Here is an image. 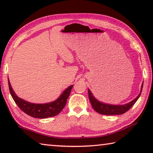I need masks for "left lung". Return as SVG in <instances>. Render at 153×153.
Instances as JSON below:
<instances>
[{"mask_svg":"<svg viewBox=\"0 0 153 153\" xmlns=\"http://www.w3.org/2000/svg\"><path fill=\"white\" fill-rule=\"evenodd\" d=\"M142 88H143V82H142L140 92L134 98L133 100L129 103H127L125 105H110L107 103L102 102L99 101L96 98L94 95L92 94L91 91L88 89V97L90 101L91 102L92 107L94 108V110L97 111V113L102 114V115H121V114L125 113L127 112L129 108L135 104L136 102L138 100L141 94Z\"/></svg>","mask_w":153,"mask_h":153,"instance_id":"obj_1","label":"left lung"}]
</instances>
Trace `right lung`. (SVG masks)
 Instances as JSON below:
<instances>
[{
    "label": "right lung",
    "mask_w": 153,
    "mask_h": 153,
    "mask_svg": "<svg viewBox=\"0 0 153 153\" xmlns=\"http://www.w3.org/2000/svg\"><path fill=\"white\" fill-rule=\"evenodd\" d=\"M8 83L11 97L18 107L20 108V109L31 117L39 119L54 117V116L58 115L65 106L67 98L70 94L71 88L74 86V85H71L65 90L60 95V97L55 101L45 103V104H36V103L27 102L26 100L18 97L13 90L9 79Z\"/></svg>",
    "instance_id": "right-lung-1"
}]
</instances>
